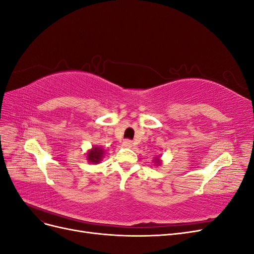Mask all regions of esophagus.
<instances>
[{
  "instance_id": "obj_1",
  "label": "esophagus",
  "mask_w": 254,
  "mask_h": 254,
  "mask_svg": "<svg viewBox=\"0 0 254 254\" xmlns=\"http://www.w3.org/2000/svg\"><path fill=\"white\" fill-rule=\"evenodd\" d=\"M123 146H125V147H128V148H130V147H132L133 146V143H132V141H130V140H125L124 142H123Z\"/></svg>"
}]
</instances>
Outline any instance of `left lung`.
Wrapping results in <instances>:
<instances>
[{"label":"left lung","mask_w":254,"mask_h":254,"mask_svg":"<svg viewBox=\"0 0 254 254\" xmlns=\"http://www.w3.org/2000/svg\"><path fill=\"white\" fill-rule=\"evenodd\" d=\"M153 161H155V163L157 165H160L161 164V160H160V157H156L155 159H153Z\"/></svg>","instance_id":"obj_1"}]
</instances>
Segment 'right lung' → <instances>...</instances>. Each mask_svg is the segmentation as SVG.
<instances>
[{"mask_svg": "<svg viewBox=\"0 0 254 254\" xmlns=\"http://www.w3.org/2000/svg\"><path fill=\"white\" fill-rule=\"evenodd\" d=\"M103 157H104V149L98 147V146H94V147L90 149L87 153V160L92 164H97L101 162Z\"/></svg>", "mask_w": 254, "mask_h": 254, "instance_id": "right-lung-1", "label": "right lung"}]
</instances>
